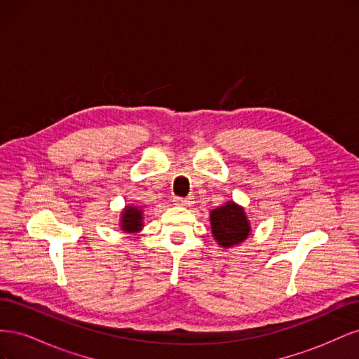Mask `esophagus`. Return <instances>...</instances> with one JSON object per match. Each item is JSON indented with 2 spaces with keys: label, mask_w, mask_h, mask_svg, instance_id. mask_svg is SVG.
I'll list each match as a JSON object with an SVG mask.
<instances>
[{
  "label": "esophagus",
  "mask_w": 359,
  "mask_h": 359,
  "mask_svg": "<svg viewBox=\"0 0 359 359\" xmlns=\"http://www.w3.org/2000/svg\"><path fill=\"white\" fill-rule=\"evenodd\" d=\"M175 205L178 206H191L193 205V199L191 198H175Z\"/></svg>",
  "instance_id": "esophagus-1"
}]
</instances>
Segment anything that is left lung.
Instances as JSON below:
<instances>
[{
    "label": "left lung",
    "mask_w": 359,
    "mask_h": 359,
    "mask_svg": "<svg viewBox=\"0 0 359 359\" xmlns=\"http://www.w3.org/2000/svg\"><path fill=\"white\" fill-rule=\"evenodd\" d=\"M211 233L222 248H232L243 244L252 232L245 210L233 201H227L210 212Z\"/></svg>",
    "instance_id": "obj_1"
}]
</instances>
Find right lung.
<instances>
[{
  "label": "right lung",
  "instance_id": "right-lung-1",
  "mask_svg": "<svg viewBox=\"0 0 359 359\" xmlns=\"http://www.w3.org/2000/svg\"><path fill=\"white\" fill-rule=\"evenodd\" d=\"M119 229L124 233L136 235L144 229V206L126 205L119 217Z\"/></svg>",
  "mask_w": 359,
  "mask_h": 359
}]
</instances>
